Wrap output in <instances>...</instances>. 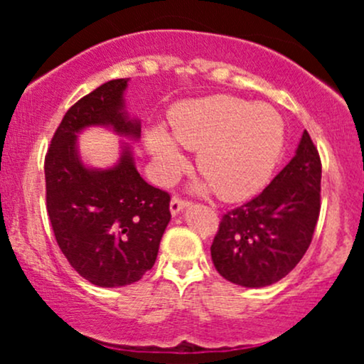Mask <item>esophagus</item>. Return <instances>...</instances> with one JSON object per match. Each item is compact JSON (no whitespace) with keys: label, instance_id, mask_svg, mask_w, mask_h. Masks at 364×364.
<instances>
[{"label":"esophagus","instance_id":"obj_1","mask_svg":"<svg viewBox=\"0 0 364 364\" xmlns=\"http://www.w3.org/2000/svg\"><path fill=\"white\" fill-rule=\"evenodd\" d=\"M186 207H188V202H186V200L179 198V196H173V198H171L169 210H171V214H173V215H178L179 212H181L183 208H186Z\"/></svg>","mask_w":364,"mask_h":364}]
</instances>
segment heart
<instances>
[{"label":"heart","mask_w":364,"mask_h":364,"mask_svg":"<svg viewBox=\"0 0 364 364\" xmlns=\"http://www.w3.org/2000/svg\"><path fill=\"white\" fill-rule=\"evenodd\" d=\"M164 127L147 133L159 181L171 183L188 161L179 145L198 152L196 166L228 202L248 198L270 178L284 147V121L272 106L235 95H208L181 102Z\"/></svg>","instance_id":"1"}]
</instances>
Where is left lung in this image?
<instances>
[{"mask_svg": "<svg viewBox=\"0 0 364 364\" xmlns=\"http://www.w3.org/2000/svg\"><path fill=\"white\" fill-rule=\"evenodd\" d=\"M321 162L304 129L294 157L270 185L223 215L210 246L217 272L243 287L286 277L311 243L320 214Z\"/></svg>", "mask_w": 364, "mask_h": 364, "instance_id": "8db88e82", "label": "left lung"}]
</instances>
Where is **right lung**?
Here are the masks:
<instances>
[{
	"label": "right lung",
	"instance_id": "1",
	"mask_svg": "<svg viewBox=\"0 0 364 364\" xmlns=\"http://www.w3.org/2000/svg\"><path fill=\"white\" fill-rule=\"evenodd\" d=\"M129 78L102 83L66 111L44 162L46 203L58 246L83 279L99 287L140 281L156 263L171 220V196L150 186L121 141L118 162L90 168L78 135L90 127L139 140L140 119L129 118L124 90Z\"/></svg>",
	"mask_w": 364,
	"mask_h": 364
}]
</instances>
